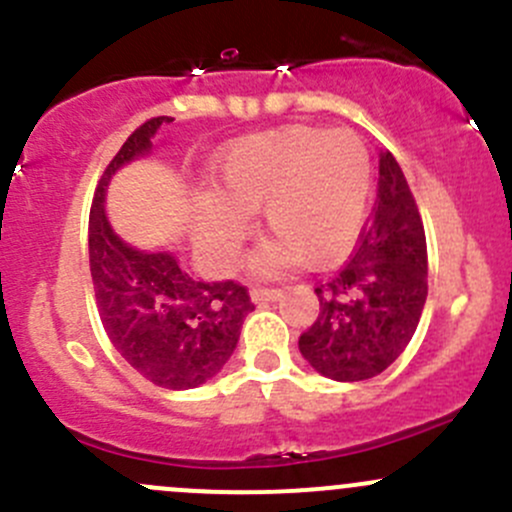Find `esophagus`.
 <instances>
[{"label":"esophagus","instance_id":"esophagus-1","mask_svg":"<svg viewBox=\"0 0 512 512\" xmlns=\"http://www.w3.org/2000/svg\"><path fill=\"white\" fill-rule=\"evenodd\" d=\"M282 297V289H267V287H252L250 289V299L255 304L262 302H277Z\"/></svg>","mask_w":512,"mask_h":512}]
</instances>
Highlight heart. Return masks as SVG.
Wrapping results in <instances>:
<instances>
[{
    "label": "heart",
    "mask_w": 512,
    "mask_h": 512,
    "mask_svg": "<svg viewBox=\"0 0 512 512\" xmlns=\"http://www.w3.org/2000/svg\"><path fill=\"white\" fill-rule=\"evenodd\" d=\"M371 198V158L352 131L292 126L237 141L220 165V193L200 200L198 237L218 265H230L262 210L277 237L257 257L262 272L327 265L352 250Z\"/></svg>",
    "instance_id": "heart-1"
}]
</instances>
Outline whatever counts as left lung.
<instances>
[{"instance_id":"8db88e82","label":"left lung","mask_w":512,"mask_h":512,"mask_svg":"<svg viewBox=\"0 0 512 512\" xmlns=\"http://www.w3.org/2000/svg\"><path fill=\"white\" fill-rule=\"evenodd\" d=\"M426 232L404 170L379 153V193L352 260L314 287L319 314L299 337L314 371L364 381L389 369L409 347L428 294Z\"/></svg>"}]
</instances>
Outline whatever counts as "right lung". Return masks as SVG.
<instances>
[{"label":"right lung","instance_id":"1","mask_svg":"<svg viewBox=\"0 0 512 512\" xmlns=\"http://www.w3.org/2000/svg\"><path fill=\"white\" fill-rule=\"evenodd\" d=\"M170 121L158 116L136 128L103 170L89 215V262L98 314L116 352L156 386L183 391L223 369L255 304L237 282L195 280L170 250H138L108 223L111 178L146 158L156 131Z\"/></svg>","mask_w":512,"mask_h":512}]
</instances>
